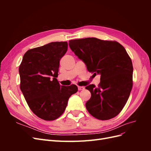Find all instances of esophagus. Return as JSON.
Instances as JSON below:
<instances>
[{"label":"esophagus","mask_w":151,"mask_h":151,"mask_svg":"<svg viewBox=\"0 0 151 151\" xmlns=\"http://www.w3.org/2000/svg\"><path fill=\"white\" fill-rule=\"evenodd\" d=\"M85 89V88L84 86H78V90L79 91H81V90H84Z\"/></svg>","instance_id":"34e87169"}]
</instances>
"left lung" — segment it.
I'll return each mask as SVG.
<instances>
[{
  "instance_id": "obj_1",
  "label": "left lung",
  "mask_w": 151,
  "mask_h": 151,
  "mask_svg": "<svg viewBox=\"0 0 151 151\" xmlns=\"http://www.w3.org/2000/svg\"><path fill=\"white\" fill-rule=\"evenodd\" d=\"M68 45L89 72L101 75L98 88L94 84L86 87L91 94L86 103L88 112L101 120L118 115L129 98L133 84V65L125 48L115 41L96 38L72 40Z\"/></svg>"
}]
</instances>
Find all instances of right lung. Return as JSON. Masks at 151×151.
Masks as SVG:
<instances>
[{
    "mask_svg": "<svg viewBox=\"0 0 151 151\" xmlns=\"http://www.w3.org/2000/svg\"><path fill=\"white\" fill-rule=\"evenodd\" d=\"M67 42H52L30 49L24 55L19 68L20 89L31 110L43 120L60 117L68 98L78 88L60 86L58 76L60 60L67 51Z\"/></svg>",
    "mask_w": 151,
    "mask_h": 151,
    "instance_id": "1",
    "label": "right lung"
}]
</instances>
